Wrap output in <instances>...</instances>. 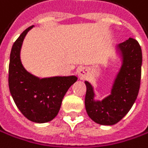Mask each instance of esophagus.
Masks as SVG:
<instances>
[{"label": "esophagus", "instance_id": "34e87169", "mask_svg": "<svg viewBox=\"0 0 148 148\" xmlns=\"http://www.w3.org/2000/svg\"><path fill=\"white\" fill-rule=\"evenodd\" d=\"M87 73H88V70L84 67H80L77 69V75L80 78H84L85 76H86Z\"/></svg>", "mask_w": 148, "mask_h": 148}]
</instances>
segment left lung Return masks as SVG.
Returning a JSON list of instances; mask_svg holds the SVG:
<instances>
[{
  "label": "left lung",
  "instance_id": "8db88e82",
  "mask_svg": "<svg viewBox=\"0 0 148 148\" xmlns=\"http://www.w3.org/2000/svg\"><path fill=\"white\" fill-rule=\"evenodd\" d=\"M121 67L114 80L111 93L102 100L95 99L94 88L85 81V108L90 118L101 125H114L127 114L137 99L140 86L142 51L133 38L116 46Z\"/></svg>",
  "mask_w": 148,
  "mask_h": 148
}]
</instances>
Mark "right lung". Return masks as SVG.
Here are the masks:
<instances>
[{"label":"right lung","instance_id":"right-lung-1","mask_svg":"<svg viewBox=\"0 0 148 148\" xmlns=\"http://www.w3.org/2000/svg\"><path fill=\"white\" fill-rule=\"evenodd\" d=\"M34 25L25 29L14 42L9 66V88L16 106L28 120L37 123L50 122L57 116L68 89L77 77L39 78L22 65L20 51L24 39Z\"/></svg>","mask_w":148,"mask_h":148}]
</instances>
